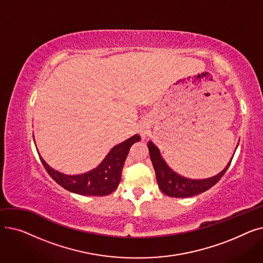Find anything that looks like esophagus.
I'll list each match as a JSON object with an SVG mask.
<instances>
[{"label":"esophagus","mask_w":263,"mask_h":263,"mask_svg":"<svg viewBox=\"0 0 263 263\" xmlns=\"http://www.w3.org/2000/svg\"><path fill=\"white\" fill-rule=\"evenodd\" d=\"M147 129H148L147 123H146V122H143V123L141 124V129H140V132H141V135H142V136H145V135L147 134Z\"/></svg>","instance_id":"obj_1"}]
</instances>
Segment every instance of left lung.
<instances>
[{
    "mask_svg": "<svg viewBox=\"0 0 263 263\" xmlns=\"http://www.w3.org/2000/svg\"><path fill=\"white\" fill-rule=\"evenodd\" d=\"M147 145L149 149L150 159H151V162H153L154 168L156 172L157 181L160 190L164 193L165 195L176 197V198L192 197L211 189L214 184H216L220 180V178H222L224 174L227 172L229 165L231 163V160L233 158V157L231 158L229 163L226 165V167L216 176L208 179L195 180V179L184 178L175 173L162 158L159 148L151 141H149Z\"/></svg>",
    "mask_w": 263,
    "mask_h": 263,
    "instance_id": "1",
    "label": "left lung"
}]
</instances>
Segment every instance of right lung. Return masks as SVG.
<instances>
[{
    "label": "right lung",
    "mask_w": 263,
    "mask_h": 263,
    "mask_svg": "<svg viewBox=\"0 0 263 263\" xmlns=\"http://www.w3.org/2000/svg\"><path fill=\"white\" fill-rule=\"evenodd\" d=\"M141 141L135 134L110 149L104 160L96 168L81 175H65L53 170L39 156L41 163L53 180L69 192L85 196H105L113 193L121 179V171L131 146Z\"/></svg>",
    "instance_id": "1"
}]
</instances>
